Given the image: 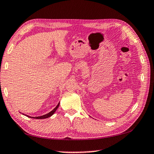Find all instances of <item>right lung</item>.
I'll list each match as a JSON object with an SVG mask.
<instances>
[{"label":"right lung","mask_w":154,"mask_h":154,"mask_svg":"<svg viewBox=\"0 0 154 154\" xmlns=\"http://www.w3.org/2000/svg\"><path fill=\"white\" fill-rule=\"evenodd\" d=\"M59 106H60V103L57 104V106L55 107V108L53 109L52 111H51L50 112H48V113H47V114H45V115H42V116H28V115H25L26 116H28V117H29V118H33V119H47V118H48V117H50V116H51L53 115V114L55 113V111L57 110V109L59 108Z\"/></svg>","instance_id":"add662e5"}]
</instances>
